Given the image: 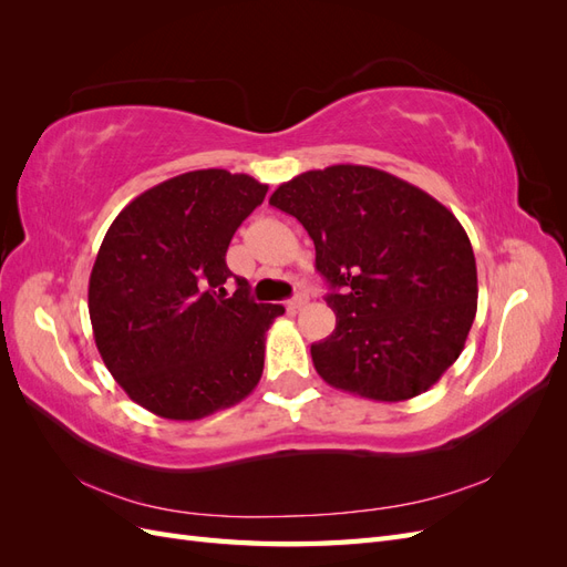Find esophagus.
I'll return each instance as SVG.
<instances>
[{
  "mask_svg": "<svg viewBox=\"0 0 567 567\" xmlns=\"http://www.w3.org/2000/svg\"><path fill=\"white\" fill-rule=\"evenodd\" d=\"M307 300H310V298H307V293H298L296 298L288 300V310H293V312H296V310H302V307L307 305Z\"/></svg>",
  "mask_w": 567,
  "mask_h": 567,
  "instance_id": "1",
  "label": "esophagus"
}]
</instances>
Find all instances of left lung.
I'll return each mask as SVG.
<instances>
[{
    "instance_id": "obj_1",
    "label": "left lung",
    "mask_w": 567,
    "mask_h": 567,
    "mask_svg": "<svg viewBox=\"0 0 567 567\" xmlns=\"http://www.w3.org/2000/svg\"><path fill=\"white\" fill-rule=\"evenodd\" d=\"M269 203L310 234L331 286L336 329L310 350L321 379L375 402L435 385L477 312L475 255L452 210L369 165L310 169Z\"/></svg>"
}]
</instances>
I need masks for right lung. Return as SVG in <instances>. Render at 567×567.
<instances>
[{"label": "right lung", "mask_w": 567, "mask_h": 567, "mask_svg": "<svg viewBox=\"0 0 567 567\" xmlns=\"http://www.w3.org/2000/svg\"><path fill=\"white\" fill-rule=\"evenodd\" d=\"M267 184L194 169L156 184L109 227L90 277L101 359L130 400L169 421H198L260 383L265 338L281 305L255 302L227 248Z\"/></svg>", "instance_id": "add662e5"}]
</instances>
